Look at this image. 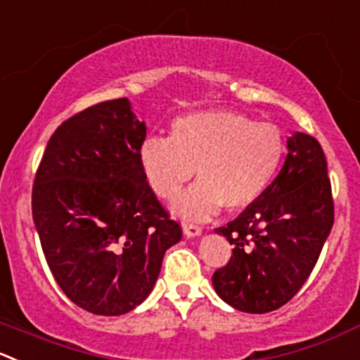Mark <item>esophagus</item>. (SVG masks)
I'll return each mask as SVG.
<instances>
[{"instance_id":"obj_1","label":"esophagus","mask_w":360,"mask_h":360,"mask_svg":"<svg viewBox=\"0 0 360 360\" xmlns=\"http://www.w3.org/2000/svg\"><path fill=\"white\" fill-rule=\"evenodd\" d=\"M183 232L186 237H197L202 233V229L198 225H195V223H184Z\"/></svg>"}]
</instances>
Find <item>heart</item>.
<instances>
[{
    "label": "heart",
    "instance_id": "heart-1",
    "mask_svg": "<svg viewBox=\"0 0 360 360\" xmlns=\"http://www.w3.org/2000/svg\"><path fill=\"white\" fill-rule=\"evenodd\" d=\"M285 155L281 131L233 110H204L177 117L170 137L141 146V167L156 197L172 200L195 176L198 183L174 202L177 216L207 219L225 205L253 204L276 176Z\"/></svg>",
    "mask_w": 360,
    "mask_h": 360
}]
</instances>
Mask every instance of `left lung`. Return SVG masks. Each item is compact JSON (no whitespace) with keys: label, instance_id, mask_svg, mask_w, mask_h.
<instances>
[{"label":"left lung","instance_id":"left-lung-1","mask_svg":"<svg viewBox=\"0 0 360 360\" xmlns=\"http://www.w3.org/2000/svg\"><path fill=\"white\" fill-rule=\"evenodd\" d=\"M276 179L233 221L216 229L232 257L212 274L216 294L244 313L287 304L306 283L334 223L327 160L315 137L295 131Z\"/></svg>","mask_w":360,"mask_h":360}]
</instances>
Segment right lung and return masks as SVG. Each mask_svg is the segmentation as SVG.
I'll return each mask as SVG.
<instances>
[{
  "label": "right lung",
  "instance_id": "obj_1",
  "mask_svg": "<svg viewBox=\"0 0 360 360\" xmlns=\"http://www.w3.org/2000/svg\"><path fill=\"white\" fill-rule=\"evenodd\" d=\"M146 123L128 98L96 103L52 134L33 184V221L52 276L79 308L117 316L146 301L183 237L141 167Z\"/></svg>",
  "mask_w": 360,
  "mask_h": 360
}]
</instances>
